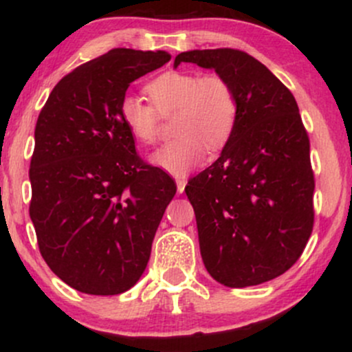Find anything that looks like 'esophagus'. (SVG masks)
Listing matches in <instances>:
<instances>
[{"label": "esophagus", "instance_id": "34e87169", "mask_svg": "<svg viewBox=\"0 0 352 352\" xmlns=\"http://www.w3.org/2000/svg\"><path fill=\"white\" fill-rule=\"evenodd\" d=\"M175 182H177V192L182 193L185 190V185H187V179H185V177H179Z\"/></svg>", "mask_w": 352, "mask_h": 352}]
</instances>
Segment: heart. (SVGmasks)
Here are the masks:
<instances>
[{
	"label": "heart",
	"instance_id": "heart-1",
	"mask_svg": "<svg viewBox=\"0 0 352 352\" xmlns=\"http://www.w3.org/2000/svg\"><path fill=\"white\" fill-rule=\"evenodd\" d=\"M151 102L125 96L120 117L137 142L152 145L160 135V116H173L177 137L153 152L151 162L172 175H187L210 151L228 142L238 120V98L230 80L218 74L168 71L145 86Z\"/></svg>",
	"mask_w": 352,
	"mask_h": 352
}]
</instances>
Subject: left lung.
Segmentation results:
<instances>
[{"label": "left lung", "mask_w": 352, "mask_h": 352, "mask_svg": "<svg viewBox=\"0 0 352 352\" xmlns=\"http://www.w3.org/2000/svg\"><path fill=\"white\" fill-rule=\"evenodd\" d=\"M180 63L215 69L238 98L221 155L185 187L205 268L230 288L273 280L300 260L314 225L309 137L296 99L245 51H187L173 66Z\"/></svg>", "instance_id": "8db88e82"}]
</instances>
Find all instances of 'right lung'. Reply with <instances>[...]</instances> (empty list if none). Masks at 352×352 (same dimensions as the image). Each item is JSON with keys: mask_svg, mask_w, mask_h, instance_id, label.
Returning a JSON list of instances; mask_svg holds the SVG:
<instances>
[{"mask_svg": "<svg viewBox=\"0 0 352 352\" xmlns=\"http://www.w3.org/2000/svg\"><path fill=\"white\" fill-rule=\"evenodd\" d=\"M168 60L116 47L64 76L39 112L30 217L44 261L80 293L119 294L139 281L177 192L140 159L120 117L131 82Z\"/></svg>", "mask_w": 352, "mask_h": 352, "instance_id": "1", "label": "right lung"}]
</instances>
